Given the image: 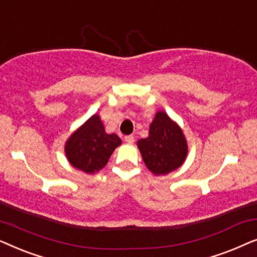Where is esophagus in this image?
Segmentation results:
<instances>
[{
	"instance_id": "obj_1",
	"label": "esophagus",
	"mask_w": 257,
	"mask_h": 257,
	"mask_svg": "<svg viewBox=\"0 0 257 257\" xmlns=\"http://www.w3.org/2000/svg\"><path fill=\"white\" fill-rule=\"evenodd\" d=\"M125 142L127 144H133V142H135V137H133V136H126L125 137Z\"/></svg>"
}]
</instances>
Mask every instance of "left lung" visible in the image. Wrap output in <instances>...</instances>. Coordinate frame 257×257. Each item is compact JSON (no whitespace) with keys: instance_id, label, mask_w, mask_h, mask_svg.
I'll return each mask as SVG.
<instances>
[{"instance_id":"left-lung-1","label":"left lung","mask_w":257,"mask_h":257,"mask_svg":"<svg viewBox=\"0 0 257 257\" xmlns=\"http://www.w3.org/2000/svg\"><path fill=\"white\" fill-rule=\"evenodd\" d=\"M138 147L147 168L156 175L167 174L182 165L187 156V143L181 128L160 111L150 126V135L140 139Z\"/></svg>"}]
</instances>
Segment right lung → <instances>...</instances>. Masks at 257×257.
Instances as JSON below:
<instances>
[{
    "label": "right lung",
    "mask_w": 257,
    "mask_h": 257,
    "mask_svg": "<svg viewBox=\"0 0 257 257\" xmlns=\"http://www.w3.org/2000/svg\"><path fill=\"white\" fill-rule=\"evenodd\" d=\"M121 144L117 135H107L99 115L86 120L65 145V154L73 167L85 173H94L107 164L115 147Z\"/></svg>",
    "instance_id": "right-lung-1"
}]
</instances>
